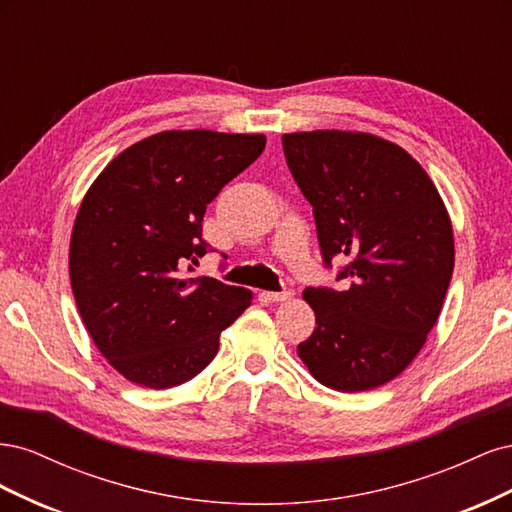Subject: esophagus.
<instances>
[{
	"instance_id": "34e87169",
	"label": "esophagus",
	"mask_w": 512,
	"mask_h": 512,
	"mask_svg": "<svg viewBox=\"0 0 512 512\" xmlns=\"http://www.w3.org/2000/svg\"><path fill=\"white\" fill-rule=\"evenodd\" d=\"M292 290H280V292H267V297L271 299V301H288V299H292Z\"/></svg>"
}]
</instances>
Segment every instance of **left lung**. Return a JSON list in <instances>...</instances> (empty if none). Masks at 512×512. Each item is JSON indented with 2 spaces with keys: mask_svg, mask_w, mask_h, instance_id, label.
<instances>
[{
  "mask_svg": "<svg viewBox=\"0 0 512 512\" xmlns=\"http://www.w3.org/2000/svg\"><path fill=\"white\" fill-rule=\"evenodd\" d=\"M290 173L314 209L324 267L337 280L303 299L316 329L297 352L320 384L359 393L404 371L436 324L453 277V226L408 151L365 132L282 136Z\"/></svg>",
  "mask_w": 512,
  "mask_h": 512,
  "instance_id": "left-lung-1",
  "label": "left lung"
}]
</instances>
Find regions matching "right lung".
<instances>
[{
	"instance_id": "obj_1",
	"label": "right lung",
	"mask_w": 512,
	"mask_h": 512,
	"mask_svg": "<svg viewBox=\"0 0 512 512\" xmlns=\"http://www.w3.org/2000/svg\"><path fill=\"white\" fill-rule=\"evenodd\" d=\"M262 134L160 132L121 151L85 194L70 241L76 307L98 350L147 389L192 380L252 292L183 267L211 252L207 205L265 149Z\"/></svg>"
}]
</instances>
